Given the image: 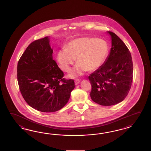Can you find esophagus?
Segmentation results:
<instances>
[{
    "label": "esophagus",
    "mask_w": 151,
    "mask_h": 151,
    "mask_svg": "<svg viewBox=\"0 0 151 151\" xmlns=\"http://www.w3.org/2000/svg\"><path fill=\"white\" fill-rule=\"evenodd\" d=\"M80 82V80H79V79H76V80H75V85H78Z\"/></svg>",
    "instance_id": "34e87169"
}]
</instances>
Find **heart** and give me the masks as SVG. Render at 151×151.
Segmentation results:
<instances>
[{
  "mask_svg": "<svg viewBox=\"0 0 151 151\" xmlns=\"http://www.w3.org/2000/svg\"><path fill=\"white\" fill-rule=\"evenodd\" d=\"M109 47L105 41L93 37H80L70 41L58 51L57 60L60 67L68 72L75 58L78 63L70 71L69 76L74 78L85 71H92L99 68L106 58Z\"/></svg>",
  "mask_w": 151,
  "mask_h": 151,
  "instance_id": "heart-1",
  "label": "heart"
}]
</instances>
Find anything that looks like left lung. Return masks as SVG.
Instances as JSON below:
<instances>
[{"instance_id": "obj_1", "label": "left lung", "mask_w": 151, "mask_h": 151, "mask_svg": "<svg viewBox=\"0 0 151 151\" xmlns=\"http://www.w3.org/2000/svg\"><path fill=\"white\" fill-rule=\"evenodd\" d=\"M112 46L104 63L88 76L91 85L92 100L102 106H112L127 96L133 79L132 56L123 41L114 32Z\"/></svg>"}]
</instances>
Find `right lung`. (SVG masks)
<instances>
[{
    "instance_id": "add662e5",
    "label": "right lung",
    "mask_w": 151,
    "mask_h": 151,
    "mask_svg": "<svg viewBox=\"0 0 151 151\" xmlns=\"http://www.w3.org/2000/svg\"><path fill=\"white\" fill-rule=\"evenodd\" d=\"M50 37L32 42L19 60L17 78L24 99L30 106L43 112L61 109L75 88L73 80H65L52 59Z\"/></svg>"
}]
</instances>
